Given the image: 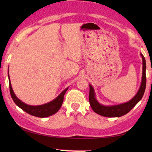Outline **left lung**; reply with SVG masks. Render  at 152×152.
I'll list each match as a JSON object with an SVG mask.
<instances>
[{
	"instance_id": "8db88e82",
	"label": "left lung",
	"mask_w": 152,
	"mask_h": 152,
	"mask_svg": "<svg viewBox=\"0 0 152 152\" xmlns=\"http://www.w3.org/2000/svg\"><path fill=\"white\" fill-rule=\"evenodd\" d=\"M142 58L143 61V71H142V79L140 88L139 89L137 93L129 101L125 103L113 105V106H105L100 104L97 101L95 97V93L94 88L90 84V92H89V102L91 108L94 111L100 115L107 117H119L123 116L128 113L137 104L140 100L142 99L144 92H145L146 86V64L145 59L142 53H140Z\"/></svg>"
}]
</instances>
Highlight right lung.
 Wrapping results in <instances>:
<instances>
[{
    "label": "right lung",
    "mask_w": 152,
    "mask_h": 152,
    "mask_svg": "<svg viewBox=\"0 0 152 152\" xmlns=\"http://www.w3.org/2000/svg\"><path fill=\"white\" fill-rule=\"evenodd\" d=\"M8 76L9 80L10 93H11V97L12 100H13V101L15 102V103L18 107H20L22 110H23L25 112L27 113L28 114L37 117H47L57 113L61 107V104H62L64 101V96L66 92L67 91V90L68 89V88H66L59 94V96L57 98H56L54 100L48 102V103L39 105V106H31V105L24 103V102L20 101L17 97L16 95L14 93L13 90L12 88L11 80H10L9 78V74Z\"/></svg>",
    "instance_id": "right-lung-1"
}]
</instances>
